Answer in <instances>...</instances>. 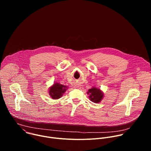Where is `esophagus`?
<instances>
[{"label": "esophagus", "mask_w": 151, "mask_h": 151, "mask_svg": "<svg viewBox=\"0 0 151 151\" xmlns=\"http://www.w3.org/2000/svg\"><path fill=\"white\" fill-rule=\"evenodd\" d=\"M75 87H76V88H79V86L78 85H75Z\"/></svg>", "instance_id": "esophagus-1"}]
</instances>
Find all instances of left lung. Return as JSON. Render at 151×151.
<instances>
[{"mask_svg":"<svg viewBox=\"0 0 151 151\" xmlns=\"http://www.w3.org/2000/svg\"><path fill=\"white\" fill-rule=\"evenodd\" d=\"M87 94H89L90 100L96 103H100L104 97L103 93L100 88H97L95 87L90 88L87 91Z\"/></svg>","mask_w":151,"mask_h":151,"instance_id":"1","label":"left lung"}]
</instances>
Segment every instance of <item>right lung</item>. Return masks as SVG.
Returning <instances> with one entry per match:
<instances>
[{
    "label": "right lung",
    "mask_w": 151,
    "mask_h": 151,
    "mask_svg": "<svg viewBox=\"0 0 151 151\" xmlns=\"http://www.w3.org/2000/svg\"><path fill=\"white\" fill-rule=\"evenodd\" d=\"M68 87L60 83L55 82L49 89V94L52 99H58L68 89Z\"/></svg>",
    "instance_id": "1"
}]
</instances>
